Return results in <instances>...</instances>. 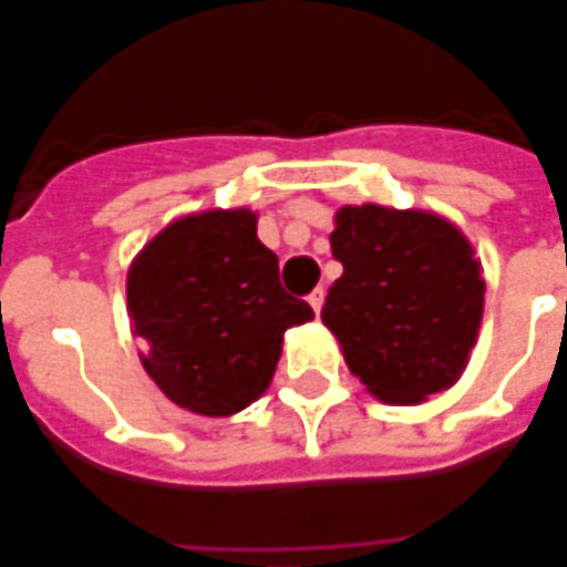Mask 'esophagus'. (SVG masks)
<instances>
[{
  "instance_id": "34e87169",
  "label": "esophagus",
  "mask_w": 567,
  "mask_h": 567,
  "mask_svg": "<svg viewBox=\"0 0 567 567\" xmlns=\"http://www.w3.org/2000/svg\"><path fill=\"white\" fill-rule=\"evenodd\" d=\"M307 300H309V307L316 309V316H319L321 307H324V291H321V288H316V291H312V295H309Z\"/></svg>"
}]
</instances>
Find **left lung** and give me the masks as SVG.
<instances>
[{
	"mask_svg": "<svg viewBox=\"0 0 567 567\" xmlns=\"http://www.w3.org/2000/svg\"><path fill=\"white\" fill-rule=\"evenodd\" d=\"M321 321L349 370L385 404L413 406L452 389L483 321V264L467 236L437 212L380 203L340 206Z\"/></svg>",
	"mask_w": 567,
	"mask_h": 567,
	"instance_id": "8db88e82",
	"label": "left lung"
}]
</instances>
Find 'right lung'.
<instances>
[{
	"label": "right lung",
	"instance_id": "add662e5",
	"mask_svg": "<svg viewBox=\"0 0 567 567\" xmlns=\"http://www.w3.org/2000/svg\"><path fill=\"white\" fill-rule=\"evenodd\" d=\"M130 328L142 368L173 404L234 416L270 389L288 328L312 321L285 295L279 258L258 239V212L206 209L175 218L127 270Z\"/></svg>",
	"mask_w": 567,
	"mask_h": 567
}]
</instances>
